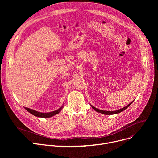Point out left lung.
<instances>
[{
	"mask_svg": "<svg viewBox=\"0 0 158 158\" xmlns=\"http://www.w3.org/2000/svg\"><path fill=\"white\" fill-rule=\"evenodd\" d=\"M133 102V101H132L131 103H130L129 104H128L127 106H126V107H123V108H122V109H120V110H117V111H103V110H98V109H97V108H95V107H94L93 106H92L91 105V106L92 107V108L95 110V111H96L97 112H98V113H102V114H107V115H111V114H117V113H120V112H122V111H123V110H125L126 109H127V107L132 103Z\"/></svg>",
	"mask_w": 158,
	"mask_h": 158,
	"instance_id": "obj_1",
	"label": "left lung"
}]
</instances>
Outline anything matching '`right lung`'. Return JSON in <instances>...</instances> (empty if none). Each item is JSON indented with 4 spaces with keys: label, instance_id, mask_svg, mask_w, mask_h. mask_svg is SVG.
<instances>
[{
    "label": "right lung",
    "instance_id": "right-lung-1",
    "mask_svg": "<svg viewBox=\"0 0 158 158\" xmlns=\"http://www.w3.org/2000/svg\"><path fill=\"white\" fill-rule=\"evenodd\" d=\"M62 107H63V106L61 107L60 108L58 109L57 110L54 111H52V112H50V113H40V112L36 111L35 110H33L27 108V107H25V109H26L28 112H29L31 114L36 116V117H41V118H50V117H52V116H54V115H55L57 113H59L60 112V111L61 110Z\"/></svg>",
    "mask_w": 158,
    "mask_h": 158
}]
</instances>
